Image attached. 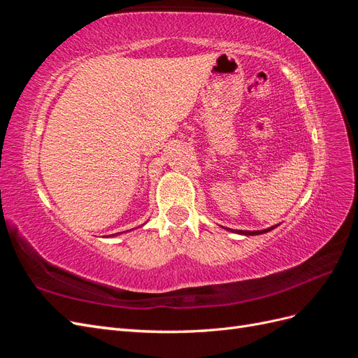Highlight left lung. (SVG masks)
I'll return each mask as SVG.
<instances>
[{
  "instance_id": "1",
  "label": "left lung",
  "mask_w": 358,
  "mask_h": 358,
  "mask_svg": "<svg viewBox=\"0 0 358 358\" xmlns=\"http://www.w3.org/2000/svg\"><path fill=\"white\" fill-rule=\"evenodd\" d=\"M278 227V225H275ZM275 227H270V229H264V230H258V231H242V230H231L233 233H239V234H245V236H257V234H263V233H267L270 230H273Z\"/></svg>"
}]
</instances>
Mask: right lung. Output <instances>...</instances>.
Returning a JSON list of instances; mask_svg holds the SVG:
<instances>
[{
    "instance_id": "right-lung-1",
    "label": "right lung",
    "mask_w": 358,
    "mask_h": 358,
    "mask_svg": "<svg viewBox=\"0 0 358 358\" xmlns=\"http://www.w3.org/2000/svg\"><path fill=\"white\" fill-rule=\"evenodd\" d=\"M117 234H119V233H117ZM112 236H113V234H112Z\"/></svg>"
}]
</instances>
